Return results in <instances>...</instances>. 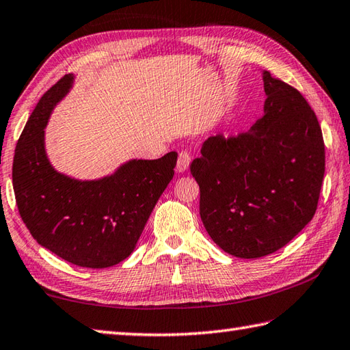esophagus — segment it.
Returning <instances> with one entry per match:
<instances>
[{
	"label": "esophagus",
	"instance_id": "1",
	"mask_svg": "<svg viewBox=\"0 0 350 350\" xmlns=\"http://www.w3.org/2000/svg\"><path fill=\"white\" fill-rule=\"evenodd\" d=\"M191 163V156L188 152H180L179 157H177V163H176V171L177 173H185L188 170Z\"/></svg>",
	"mask_w": 350,
	"mask_h": 350
}]
</instances>
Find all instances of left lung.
Returning a JSON list of instances; mask_svg holds the SVG:
<instances>
[{
    "label": "left lung",
    "instance_id": "left-lung-1",
    "mask_svg": "<svg viewBox=\"0 0 350 350\" xmlns=\"http://www.w3.org/2000/svg\"><path fill=\"white\" fill-rule=\"evenodd\" d=\"M262 80L261 118L235 138L211 136L191 163L204 229L244 259L279 250L312 220L325 176L316 113L297 89L269 71Z\"/></svg>",
    "mask_w": 350,
    "mask_h": 350
}]
</instances>
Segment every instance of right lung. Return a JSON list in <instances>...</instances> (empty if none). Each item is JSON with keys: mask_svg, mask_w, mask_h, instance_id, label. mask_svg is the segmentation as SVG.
Masks as SVG:
<instances>
[{"mask_svg": "<svg viewBox=\"0 0 350 350\" xmlns=\"http://www.w3.org/2000/svg\"><path fill=\"white\" fill-rule=\"evenodd\" d=\"M74 85L68 74L42 95L19 136L13 191L31 237L65 261L106 269L132 253L157 200L174 176L177 153L130 159L112 174L81 180L51 165L45 127Z\"/></svg>", "mask_w": 350, "mask_h": 350, "instance_id": "1", "label": "right lung"}]
</instances>
